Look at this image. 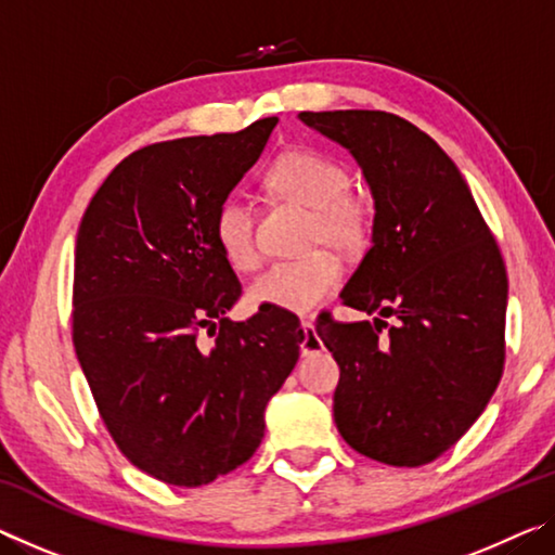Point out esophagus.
I'll return each mask as SVG.
<instances>
[{
  "instance_id": "1",
  "label": "esophagus",
  "mask_w": 555,
  "mask_h": 555,
  "mask_svg": "<svg viewBox=\"0 0 555 555\" xmlns=\"http://www.w3.org/2000/svg\"><path fill=\"white\" fill-rule=\"evenodd\" d=\"M323 350V340L315 335V325L311 321L300 323V354H313Z\"/></svg>"
}]
</instances>
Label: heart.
I'll return each instance as SVG.
<instances>
[{
    "mask_svg": "<svg viewBox=\"0 0 555 555\" xmlns=\"http://www.w3.org/2000/svg\"><path fill=\"white\" fill-rule=\"evenodd\" d=\"M267 188L281 198L311 208L306 230L308 244L327 242L340 251H357L367 244L372 230L370 205L347 191L350 173L335 158L311 149L281 154L269 166ZM212 234L222 257L234 269L257 264L255 212L247 201L237 195L224 198L215 210ZM340 276V259L331 249L318 247L304 257L269 264L251 279L247 298L251 306L308 313L331 294Z\"/></svg>",
    "mask_w": 555,
    "mask_h": 555,
    "instance_id": "heart-1",
    "label": "heart"
}]
</instances>
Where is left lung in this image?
<instances>
[{"label": "left lung", "instance_id": "1", "mask_svg": "<svg viewBox=\"0 0 555 555\" xmlns=\"http://www.w3.org/2000/svg\"><path fill=\"white\" fill-rule=\"evenodd\" d=\"M352 154L374 201L372 247L340 291L370 321L315 325L340 364L335 424L357 453L418 467L480 418L504 367L506 271L463 173L389 112H300ZM384 317H397L390 335Z\"/></svg>", "mask_w": 555, "mask_h": 555}]
</instances>
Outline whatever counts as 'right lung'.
<instances>
[{
  "mask_svg": "<svg viewBox=\"0 0 555 555\" xmlns=\"http://www.w3.org/2000/svg\"><path fill=\"white\" fill-rule=\"evenodd\" d=\"M276 121L139 149L78 228L75 354L117 448L168 485L201 487L247 463L298 362L296 315L259 308L230 321L242 286L212 234Z\"/></svg>",
  "mask_w": 555,
  "mask_h": 555,
  "instance_id": "1",
  "label": "right lung"
}]
</instances>
